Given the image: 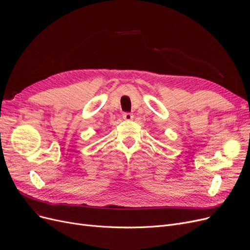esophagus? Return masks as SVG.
Listing matches in <instances>:
<instances>
[{"mask_svg":"<svg viewBox=\"0 0 250 250\" xmlns=\"http://www.w3.org/2000/svg\"><path fill=\"white\" fill-rule=\"evenodd\" d=\"M123 119L125 121H131L133 119V115L130 112H125V113H123Z\"/></svg>","mask_w":250,"mask_h":250,"instance_id":"obj_1","label":"esophagus"}]
</instances>
